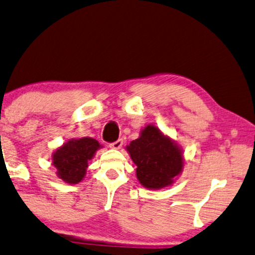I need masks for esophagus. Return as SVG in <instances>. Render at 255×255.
I'll return each instance as SVG.
<instances>
[{"label": "esophagus", "instance_id": "34e87169", "mask_svg": "<svg viewBox=\"0 0 255 255\" xmlns=\"http://www.w3.org/2000/svg\"><path fill=\"white\" fill-rule=\"evenodd\" d=\"M122 144H124V141H122L121 138H119V140H117L115 142H112V143H110V147L112 149H120L122 147Z\"/></svg>", "mask_w": 255, "mask_h": 255}]
</instances>
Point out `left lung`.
<instances>
[{
  "mask_svg": "<svg viewBox=\"0 0 255 255\" xmlns=\"http://www.w3.org/2000/svg\"><path fill=\"white\" fill-rule=\"evenodd\" d=\"M127 150L136 165V177L144 188H165L182 172V150L155 126H147L140 137L127 145Z\"/></svg>",
  "mask_w": 255,
  "mask_h": 255,
  "instance_id": "obj_1",
  "label": "left lung"
}]
</instances>
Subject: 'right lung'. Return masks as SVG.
<instances>
[{"mask_svg": "<svg viewBox=\"0 0 255 255\" xmlns=\"http://www.w3.org/2000/svg\"><path fill=\"white\" fill-rule=\"evenodd\" d=\"M101 147L99 142L91 137L67 141L52 155V164L57 175L69 184H77L83 181L86 174L88 162Z\"/></svg>", "mask_w": 255, "mask_h": 255, "instance_id": "add662e5", "label": "right lung"}]
</instances>
